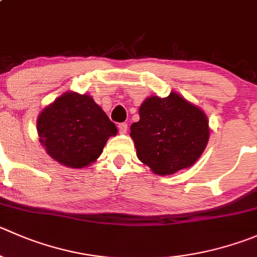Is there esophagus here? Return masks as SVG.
<instances>
[{"instance_id":"34e87169","label":"esophagus","mask_w":257,"mask_h":257,"mask_svg":"<svg viewBox=\"0 0 257 257\" xmlns=\"http://www.w3.org/2000/svg\"><path fill=\"white\" fill-rule=\"evenodd\" d=\"M118 129H119V133H120V134H125L126 131H128V124H126V123H120L118 125Z\"/></svg>"}]
</instances>
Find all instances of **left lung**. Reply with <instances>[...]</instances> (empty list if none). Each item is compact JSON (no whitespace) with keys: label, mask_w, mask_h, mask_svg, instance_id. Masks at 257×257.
<instances>
[{"label":"left lung","mask_w":257,"mask_h":257,"mask_svg":"<svg viewBox=\"0 0 257 257\" xmlns=\"http://www.w3.org/2000/svg\"><path fill=\"white\" fill-rule=\"evenodd\" d=\"M137 157L158 176H169L195 164L210 139L205 111L171 91L148 96L131 125Z\"/></svg>","instance_id":"left-lung-1"}]
</instances>
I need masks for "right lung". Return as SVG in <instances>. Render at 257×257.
Wrapping results in <instances>:
<instances>
[{
  "label": "right lung",
  "mask_w": 257,
  "mask_h": 257,
  "mask_svg": "<svg viewBox=\"0 0 257 257\" xmlns=\"http://www.w3.org/2000/svg\"><path fill=\"white\" fill-rule=\"evenodd\" d=\"M118 129L88 94L66 91L37 116L39 141L54 161L69 168H84L100 157Z\"/></svg>",
  "instance_id": "add662e5"
}]
</instances>
